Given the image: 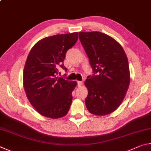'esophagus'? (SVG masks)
<instances>
[{"label":"esophagus","instance_id":"34e87169","mask_svg":"<svg viewBox=\"0 0 151 151\" xmlns=\"http://www.w3.org/2000/svg\"><path fill=\"white\" fill-rule=\"evenodd\" d=\"M83 81H77V85L78 86H81L83 85Z\"/></svg>","mask_w":151,"mask_h":151}]
</instances>
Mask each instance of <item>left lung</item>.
<instances>
[{"label":"left lung","instance_id":"left-lung-1","mask_svg":"<svg viewBox=\"0 0 151 151\" xmlns=\"http://www.w3.org/2000/svg\"><path fill=\"white\" fill-rule=\"evenodd\" d=\"M78 37L88 56L93 74L85 86V104L95 115H106L123 101L130 83L129 66L122 46L101 32H80Z\"/></svg>","mask_w":151,"mask_h":151}]
</instances>
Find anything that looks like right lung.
<instances>
[{
  "label": "right lung",
  "instance_id": "1",
  "mask_svg": "<svg viewBox=\"0 0 151 151\" xmlns=\"http://www.w3.org/2000/svg\"><path fill=\"white\" fill-rule=\"evenodd\" d=\"M78 40V33L44 38L30 50L23 71V86L30 104L42 116L58 119L65 116L72 103L76 82L58 77L66 53Z\"/></svg>",
  "mask_w": 151,
  "mask_h": 151
}]
</instances>
